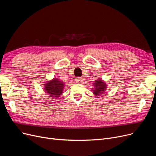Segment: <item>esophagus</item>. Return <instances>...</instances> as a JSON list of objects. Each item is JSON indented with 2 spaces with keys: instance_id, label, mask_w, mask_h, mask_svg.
<instances>
[{
  "instance_id": "1",
  "label": "esophagus",
  "mask_w": 156,
  "mask_h": 156,
  "mask_svg": "<svg viewBox=\"0 0 156 156\" xmlns=\"http://www.w3.org/2000/svg\"><path fill=\"white\" fill-rule=\"evenodd\" d=\"M75 81H76V83H81L83 82V79L81 78H80V77H77L76 79H75Z\"/></svg>"
}]
</instances>
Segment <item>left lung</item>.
<instances>
[{
    "mask_svg": "<svg viewBox=\"0 0 156 156\" xmlns=\"http://www.w3.org/2000/svg\"><path fill=\"white\" fill-rule=\"evenodd\" d=\"M94 86L95 87V90H94V94L96 95H99L100 94L105 92L106 88V84L103 82L101 79H98L95 80V83H94Z\"/></svg>",
    "mask_w": 156,
    "mask_h": 156,
    "instance_id": "left-lung-1",
    "label": "left lung"
}]
</instances>
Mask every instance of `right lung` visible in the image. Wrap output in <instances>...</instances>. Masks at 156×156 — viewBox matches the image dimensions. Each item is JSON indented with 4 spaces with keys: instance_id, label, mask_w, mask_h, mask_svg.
<instances>
[{
    "instance_id": "add662e5",
    "label": "right lung",
    "mask_w": 156,
    "mask_h": 156,
    "mask_svg": "<svg viewBox=\"0 0 156 156\" xmlns=\"http://www.w3.org/2000/svg\"><path fill=\"white\" fill-rule=\"evenodd\" d=\"M44 85L45 91L53 97H58L61 95L64 86L63 82L57 78H54L51 81H48V83Z\"/></svg>"
}]
</instances>
